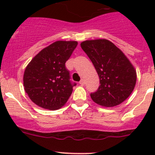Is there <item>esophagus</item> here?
<instances>
[{"mask_svg":"<svg viewBox=\"0 0 155 155\" xmlns=\"http://www.w3.org/2000/svg\"><path fill=\"white\" fill-rule=\"evenodd\" d=\"M79 84H80L81 85H85V79H82L80 80V82H79Z\"/></svg>","mask_w":155,"mask_h":155,"instance_id":"esophagus-1","label":"esophagus"}]
</instances>
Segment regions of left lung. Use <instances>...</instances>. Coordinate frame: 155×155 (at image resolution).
Listing matches in <instances>:
<instances>
[{
	"label": "left lung",
	"mask_w": 155,
	"mask_h": 155,
	"mask_svg": "<svg viewBox=\"0 0 155 155\" xmlns=\"http://www.w3.org/2000/svg\"><path fill=\"white\" fill-rule=\"evenodd\" d=\"M93 63L100 78L97 91L91 94L92 101L104 107L124 102L134 91L137 71L127 56L106 39L85 40L80 44Z\"/></svg>",
	"instance_id": "1"
}]
</instances>
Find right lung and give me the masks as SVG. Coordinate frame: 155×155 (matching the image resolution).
<instances>
[{
	"label": "right lung",
	"mask_w": 155,
	"mask_h": 155,
	"mask_svg": "<svg viewBox=\"0 0 155 155\" xmlns=\"http://www.w3.org/2000/svg\"><path fill=\"white\" fill-rule=\"evenodd\" d=\"M76 41L58 40L42 49L26 67L23 84L30 99L48 110L61 108L73 91L65 63L76 47Z\"/></svg>",
	"instance_id": "add662e5"
}]
</instances>
